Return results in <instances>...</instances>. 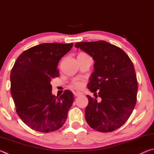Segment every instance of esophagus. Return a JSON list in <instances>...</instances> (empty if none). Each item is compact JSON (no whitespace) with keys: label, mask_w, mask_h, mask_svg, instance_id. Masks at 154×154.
<instances>
[{"label":"esophagus","mask_w":154,"mask_h":154,"mask_svg":"<svg viewBox=\"0 0 154 154\" xmlns=\"http://www.w3.org/2000/svg\"><path fill=\"white\" fill-rule=\"evenodd\" d=\"M81 94H82V92H78V91H76V92H74V95L76 96H80Z\"/></svg>","instance_id":"34e87169"}]
</instances>
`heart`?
<instances>
[{"mask_svg": "<svg viewBox=\"0 0 154 154\" xmlns=\"http://www.w3.org/2000/svg\"><path fill=\"white\" fill-rule=\"evenodd\" d=\"M73 85L75 88H79L83 85V82L80 79H76L73 82Z\"/></svg>", "mask_w": 154, "mask_h": 154, "instance_id": "heart-1", "label": "heart"}]
</instances>
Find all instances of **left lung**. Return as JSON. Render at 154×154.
<instances>
[{"instance_id":"8db88e82","label":"left lung","mask_w":154,"mask_h":154,"mask_svg":"<svg viewBox=\"0 0 154 154\" xmlns=\"http://www.w3.org/2000/svg\"><path fill=\"white\" fill-rule=\"evenodd\" d=\"M75 47L94 60L88 88L96 98H102L98 103L87 95L85 120L97 131H113L124 124L136 105L138 83L133 63L122 49L105 41L77 43Z\"/></svg>"}]
</instances>
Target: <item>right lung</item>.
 <instances>
[{"instance_id": "add662e5", "label": "right lung", "mask_w": 154, "mask_h": 154, "mask_svg": "<svg viewBox=\"0 0 154 154\" xmlns=\"http://www.w3.org/2000/svg\"><path fill=\"white\" fill-rule=\"evenodd\" d=\"M73 43H42L24 51L17 58L10 75L11 93L16 112L32 130L55 131L65 123L74 95L65 90L51 93V81L58 77V64Z\"/></svg>"}]
</instances>
